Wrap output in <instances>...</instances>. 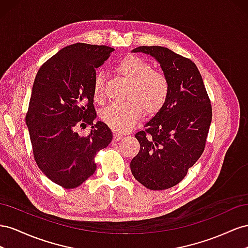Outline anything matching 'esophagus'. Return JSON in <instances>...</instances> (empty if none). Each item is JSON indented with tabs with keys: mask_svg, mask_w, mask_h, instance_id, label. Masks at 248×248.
Instances as JSON below:
<instances>
[{
	"mask_svg": "<svg viewBox=\"0 0 248 248\" xmlns=\"http://www.w3.org/2000/svg\"><path fill=\"white\" fill-rule=\"evenodd\" d=\"M123 138V135H122V134H119V133H114V134H113V141H119L120 139H122Z\"/></svg>",
	"mask_w": 248,
	"mask_h": 248,
	"instance_id": "1",
	"label": "esophagus"
}]
</instances>
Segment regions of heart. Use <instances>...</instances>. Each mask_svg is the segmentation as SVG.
I'll use <instances>...</instances> for the list:
<instances>
[{"label":"heart","mask_w":248,"mask_h":248,"mask_svg":"<svg viewBox=\"0 0 248 248\" xmlns=\"http://www.w3.org/2000/svg\"><path fill=\"white\" fill-rule=\"evenodd\" d=\"M115 70L130 84L125 94L128 101L107 106L101 112V119L114 131L126 132L142 116L143 109L152 115L164 107L170 87L164 74L153 69L150 62L137 56H126L117 63ZM93 95L97 103L105 100L102 73H97L94 77Z\"/></svg>","instance_id":"heart-1"}]
</instances>
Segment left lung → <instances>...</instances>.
<instances>
[{
	"instance_id": "left-lung-1",
	"label": "left lung",
	"mask_w": 248,
	"mask_h": 248,
	"mask_svg": "<svg viewBox=\"0 0 248 248\" xmlns=\"http://www.w3.org/2000/svg\"><path fill=\"white\" fill-rule=\"evenodd\" d=\"M158 60L169 82L164 107L136 133L140 151L131 161L132 173L151 190L171 188L185 178L206 146L212 105L195 63L164 46H138Z\"/></svg>"
}]
</instances>
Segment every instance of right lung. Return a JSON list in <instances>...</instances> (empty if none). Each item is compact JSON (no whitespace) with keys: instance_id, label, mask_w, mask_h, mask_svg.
Masks as SVG:
<instances>
[{"instance_id":"add662e5","label":"right lung","mask_w":248,"mask_h":248,"mask_svg":"<svg viewBox=\"0 0 248 248\" xmlns=\"http://www.w3.org/2000/svg\"><path fill=\"white\" fill-rule=\"evenodd\" d=\"M114 48L74 44L46 61L35 77L26 124L34 160L40 170L57 185L73 189L93 175L95 155L112 141V132L96 117L93 106L95 68ZM91 125L89 136L76 130Z\"/></svg>"}]
</instances>
